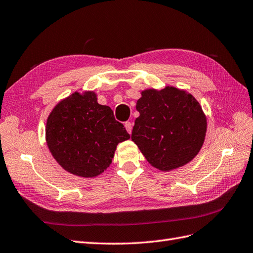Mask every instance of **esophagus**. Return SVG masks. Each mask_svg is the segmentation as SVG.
<instances>
[{
	"mask_svg": "<svg viewBox=\"0 0 253 253\" xmlns=\"http://www.w3.org/2000/svg\"><path fill=\"white\" fill-rule=\"evenodd\" d=\"M125 127H126V130L128 133H131L132 131V124L130 122H126L125 123Z\"/></svg>",
	"mask_w": 253,
	"mask_h": 253,
	"instance_id": "obj_1",
	"label": "esophagus"
}]
</instances>
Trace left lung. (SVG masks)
Segmentation results:
<instances>
[{
    "instance_id": "8db88e82",
    "label": "left lung",
    "mask_w": 253,
    "mask_h": 253,
    "mask_svg": "<svg viewBox=\"0 0 253 253\" xmlns=\"http://www.w3.org/2000/svg\"><path fill=\"white\" fill-rule=\"evenodd\" d=\"M131 140L151 167L170 171L190 163L204 145L207 117L191 93L176 86L146 89L136 102Z\"/></svg>"
}]
</instances>
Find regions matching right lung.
<instances>
[{
	"label": "right lung",
	"instance_id": "add662e5",
	"mask_svg": "<svg viewBox=\"0 0 253 253\" xmlns=\"http://www.w3.org/2000/svg\"><path fill=\"white\" fill-rule=\"evenodd\" d=\"M130 139L110 107L99 105L94 91L74 92L48 114L46 145L72 175L94 178L110 167L118 144Z\"/></svg>",
	"mask_w": 253,
	"mask_h": 253
}]
</instances>
